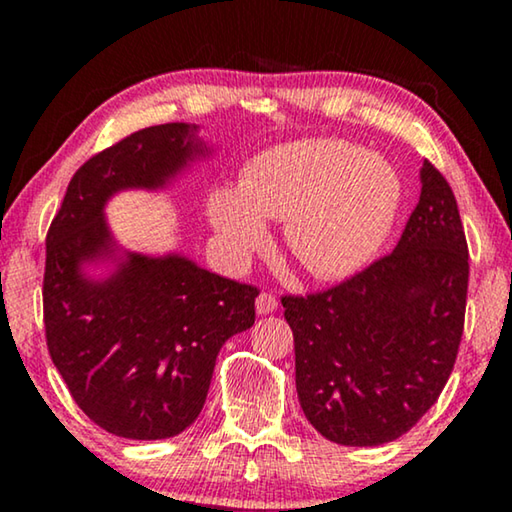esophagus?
I'll use <instances>...</instances> for the list:
<instances>
[{"instance_id":"34e87169","label":"esophagus","mask_w":512,"mask_h":512,"mask_svg":"<svg viewBox=\"0 0 512 512\" xmlns=\"http://www.w3.org/2000/svg\"><path fill=\"white\" fill-rule=\"evenodd\" d=\"M275 310H277V298L272 296V293H268V291L258 293V298H256V312H258V314H272Z\"/></svg>"}]
</instances>
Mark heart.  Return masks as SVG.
<instances>
[{
	"label": "heart",
	"instance_id": "obj_1",
	"mask_svg": "<svg viewBox=\"0 0 512 512\" xmlns=\"http://www.w3.org/2000/svg\"><path fill=\"white\" fill-rule=\"evenodd\" d=\"M389 160L342 139H307L263 153L240 188H219L209 216L235 258L268 242L263 219L286 221V247L314 279H345L373 261L401 209Z\"/></svg>",
	"mask_w": 512,
	"mask_h": 512
}]
</instances>
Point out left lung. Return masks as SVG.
<instances>
[{
	"instance_id": "1",
	"label": "left lung",
	"mask_w": 512,
	"mask_h": 512,
	"mask_svg": "<svg viewBox=\"0 0 512 512\" xmlns=\"http://www.w3.org/2000/svg\"><path fill=\"white\" fill-rule=\"evenodd\" d=\"M422 195L391 254L310 296H282L307 422L338 445L391 443L450 380L464 333L468 244L457 200L424 160Z\"/></svg>"
}]
</instances>
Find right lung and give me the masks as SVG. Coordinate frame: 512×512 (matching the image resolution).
I'll use <instances>...</instances> for the list:
<instances>
[{
	"label": "right lung",
	"instance_id": "right-lung-1",
	"mask_svg": "<svg viewBox=\"0 0 512 512\" xmlns=\"http://www.w3.org/2000/svg\"><path fill=\"white\" fill-rule=\"evenodd\" d=\"M195 125L132 132L86 160L69 181L46 235L44 326L48 354L76 405L104 431L172 438L198 419L219 349L254 326L258 289L202 270L184 256L125 254L104 221L123 188H163L207 146ZM114 257L95 283L82 263Z\"/></svg>",
	"mask_w": 512,
	"mask_h": 512
}]
</instances>
